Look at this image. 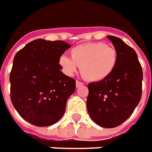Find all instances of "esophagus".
I'll use <instances>...</instances> for the list:
<instances>
[{
	"mask_svg": "<svg viewBox=\"0 0 152 152\" xmlns=\"http://www.w3.org/2000/svg\"><path fill=\"white\" fill-rule=\"evenodd\" d=\"M83 85V83L81 82H79V81H76V88H79V87H81Z\"/></svg>",
	"mask_w": 152,
	"mask_h": 152,
	"instance_id": "obj_1",
	"label": "esophagus"
}]
</instances>
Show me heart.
<instances>
[{"label": "heart", "instance_id": "heart-1", "mask_svg": "<svg viewBox=\"0 0 152 152\" xmlns=\"http://www.w3.org/2000/svg\"><path fill=\"white\" fill-rule=\"evenodd\" d=\"M71 58L62 55L58 64L68 75H73L81 67V74L90 82H99L113 72L118 62L117 51L102 42L88 43L70 50Z\"/></svg>", "mask_w": 152, "mask_h": 152}]
</instances>
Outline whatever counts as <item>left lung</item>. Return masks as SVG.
Here are the masks:
<instances>
[{
  "mask_svg": "<svg viewBox=\"0 0 152 152\" xmlns=\"http://www.w3.org/2000/svg\"><path fill=\"white\" fill-rule=\"evenodd\" d=\"M107 38L117 51L118 62L107 78L88 85L87 109L98 126L113 128L125 122L138 105L143 74L136 51L121 39Z\"/></svg>",
  "mask_w": 152,
  "mask_h": 152,
  "instance_id": "1",
  "label": "left lung"
}]
</instances>
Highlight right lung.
<instances>
[{"label":"right lung","instance_id":"right-lung-1","mask_svg":"<svg viewBox=\"0 0 152 152\" xmlns=\"http://www.w3.org/2000/svg\"><path fill=\"white\" fill-rule=\"evenodd\" d=\"M71 45L39 39L15 56L10 74V99L23 119L37 126L58 122L76 82L62 73L58 58Z\"/></svg>","mask_w":152,"mask_h":152}]
</instances>
